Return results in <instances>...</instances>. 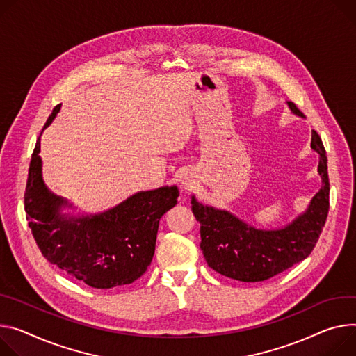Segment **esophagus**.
I'll return each instance as SVG.
<instances>
[{
	"label": "esophagus",
	"instance_id": "obj_1",
	"mask_svg": "<svg viewBox=\"0 0 356 356\" xmlns=\"http://www.w3.org/2000/svg\"><path fill=\"white\" fill-rule=\"evenodd\" d=\"M183 186H184V187H190V186H191V180H188V179L183 180Z\"/></svg>",
	"mask_w": 356,
	"mask_h": 356
}]
</instances>
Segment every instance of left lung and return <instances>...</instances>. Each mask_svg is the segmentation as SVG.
Listing matches in <instances>:
<instances>
[{"mask_svg":"<svg viewBox=\"0 0 356 356\" xmlns=\"http://www.w3.org/2000/svg\"><path fill=\"white\" fill-rule=\"evenodd\" d=\"M289 111L305 115L293 102ZM311 149L318 153L321 188L307 210L280 229H257L233 213L200 203L191 196V210L200 222V248L210 268L221 275L257 282L268 280L302 261L314 250L330 210V179L327 152L312 131Z\"/></svg>","mask_w":356,"mask_h":356,"instance_id":"8db88e82","label":"left lung"}]
</instances>
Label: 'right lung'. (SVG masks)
Wrapping results in <instances>:
<instances>
[{
	"mask_svg": "<svg viewBox=\"0 0 356 356\" xmlns=\"http://www.w3.org/2000/svg\"><path fill=\"white\" fill-rule=\"evenodd\" d=\"M59 109L60 105L54 108L44 129ZM40 152L41 135L31 157L24 200L42 255L92 288L106 289L140 278L152 263L159 221L177 204V186L138 191L102 213H62L75 207L47 187Z\"/></svg>",
	"mask_w": 356,
	"mask_h": 356,
	"instance_id": "add662e5",
	"label": "right lung"
}]
</instances>
